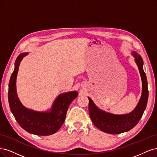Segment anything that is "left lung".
<instances>
[{"instance_id":"left-lung-1","label":"left lung","mask_w":157,"mask_h":157,"mask_svg":"<svg viewBox=\"0 0 157 157\" xmlns=\"http://www.w3.org/2000/svg\"><path fill=\"white\" fill-rule=\"evenodd\" d=\"M133 55L135 57V60L138 64L141 80H142V94L138 104L132 113L121 115L105 113L98 109L91 99L88 97L90 117L93 124L104 132L117 134L127 132L133 128L142 117L146 108L149 91L147 80L143 69V60L137 53L133 52Z\"/></svg>"}]
</instances>
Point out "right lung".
I'll use <instances>...</instances> for the list:
<instances>
[{
  "label": "right lung",
  "instance_id": "right-lung-1",
  "mask_svg": "<svg viewBox=\"0 0 157 157\" xmlns=\"http://www.w3.org/2000/svg\"><path fill=\"white\" fill-rule=\"evenodd\" d=\"M27 54L21 53L17 57L15 69L10 79L8 89L10 108L18 124L27 132L38 136L51 135L61 127L69 105L78 97V93L74 91L59 95L49 112L40 113L25 108L19 102L17 96L16 82L20 62Z\"/></svg>",
  "mask_w": 157,
  "mask_h": 157
}]
</instances>
